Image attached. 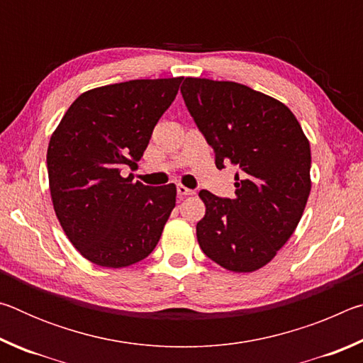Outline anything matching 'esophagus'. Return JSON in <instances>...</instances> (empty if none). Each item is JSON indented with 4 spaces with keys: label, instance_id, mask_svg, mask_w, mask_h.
Here are the masks:
<instances>
[{
    "label": "esophagus",
    "instance_id": "obj_1",
    "mask_svg": "<svg viewBox=\"0 0 363 363\" xmlns=\"http://www.w3.org/2000/svg\"><path fill=\"white\" fill-rule=\"evenodd\" d=\"M176 190H177V195H179V199H184V196L187 195H195V190L187 189L186 186H182V184H179V186L176 187Z\"/></svg>",
    "mask_w": 363,
    "mask_h": 363
}]
</instances>
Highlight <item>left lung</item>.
I'll return each mask as SVG.
<instances>
[{
	"label": "left lung",
	"mask_w": 363,
	"mask_h": 363,
	"mask_svg": "<svg viewBox=\"0 0 363 363\" xmlns=\"http://www.w3.org/2000/svg\"><path fill=\"white\" fill-rule=\"evenodd\" d=\"M181 93L216 167L238 168L233 199L200 190L206 213L196 223V240L220 267L255 272L274 259L303 216L309 140L285 104L245 84L186 78Z\"/></svg>",
	"instance_id": "left-lung-1"
}]
</instances>
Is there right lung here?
Segmentation results:
<instances>
[{
    "label": "right lung",
    "mask_w": 363,
    "mask_h": 363,
    "mask_svg": "<svg viewBox=\"0 0 363 363\" xmlns=\"http://www.w3.org/2000/svg\"><path fill=\"white\" fill-rule=\"evenodd\" d=\"M182 77L101 86L72 104L48 147V176L60 225L86 259L128 267L149 256L176 206V186L123 177L149 145Z\"/></svg>",
    "instance_id": "right-lung-1"
}]
</instances>
